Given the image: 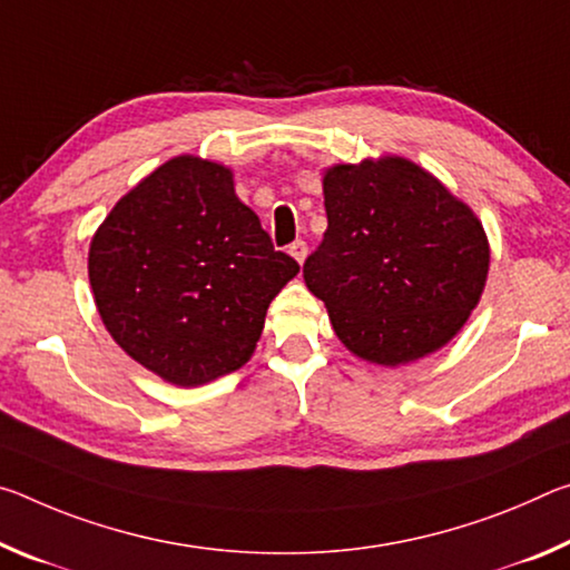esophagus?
Returning a JSON list of instances; mask_svg holds the SVG:
<instances>
[{"mask_svg":"<svg viewBox=\"0 0 570 570\" xmlns=\"http://www.w3.org/2000/svg\"><path fill=\"white\" fill-rule=\"evenodd\" d=\"M287 252H291V255L297 259V263L303 265V259H305V255H307V245H305L303 239H295L293 245H291V249H287Z\"/></svg>","mask_w":570,"mask_h":570,"instance_id":"esophagus-1","label":"esophagus"}]
</instances>
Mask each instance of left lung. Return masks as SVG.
<instances>
[{
	"instance_id": "1",
	"label": "left lung",
	"mask_w": 570,
	"mask_h": 570,
	"mask_svg": "<svg viewBox=\"0 0 570 570\" xmlns=\"http://www.w3.org/2000/svg\"><path fill=\"white\" fill-rule=\"evenodd\" d=\"M323 194L328 229L303 277L335 335L381 366L444 346L478 305L490 267L472 209L396 156L333 166Z\"/></svg>"
}]
</instances>
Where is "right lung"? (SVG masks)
<instances>
[{
    "label": "right lung",
    "mask_w": 570,
    "mask_h": 570,
    "mask_svg": "<svg viewBox=\"0 0 570 570\" xmlns=\"http://www.w3.org/2000/svg\"><path fill=\"white\" fill-rule=\"evenodd\" d=\"M297 269L237 199L232 171L194 156L171 158L130 189L88 255L108 333L176 386L245 366L269 303Z\"/></svg>",
    "instance_id": "obj_1"
}]
</instances>
